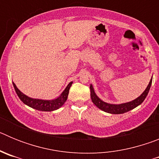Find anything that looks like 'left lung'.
<instances>
[{
	"mask_svg": "<svg viewBox=\"0 0 159 159\" xmlns=\"http://www.w3.org/2000/svg\"><path fill=\"white\" fill-rule=\"evenodd\" d=\"M151 84H152V79H151L150 83H149L147 88H146L145 91L143 92V93L139 97H138L137 99L131 101V102H125V103H122V104H110V103H107V102H105L101 100L99 97L95 95V92H94V88L92 84L90 85L91 98H92V101L94 104L98 108L103 111L111 114H123L125 112H127L129 111L132 110V109H134L136 107L141 104L142 102L144 101V99H146V97H147V94H148L149 91H150Z\"/></svg>",
	"mask_w": 159,
	"mask_h": 159,
	"instance_id": "8db88e82",
	"label": "left lung"
}]
</instances>
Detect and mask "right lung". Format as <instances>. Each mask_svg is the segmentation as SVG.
<instances>
[{
  "instance_id": "obj_1",
  "label": "right lung",
  "mask_w": 159,
  "mask_h": 159,
  "mask_svg": "<svg viewBox=\"0 0 159 159\" xmlns=\"http://www.w3.org/2000/svg\"><path fill=\"white\" fill-rule=\"evenodd\" d=\"M14 87V89L16 91L18 97L20 99L25 103L28 105L30 107L34 108L36 110L42 111H52L57 110L60 107L64 105V102H66L67 99V95L69 93V89L71 88L72 82L69 83L67 85V88H65L62 94L57 98V99H52V100H43V99H32L30 97H28L25 94L22 93L17 88H16V84L12 83Z\"/></svg>"
}]
</instances>
